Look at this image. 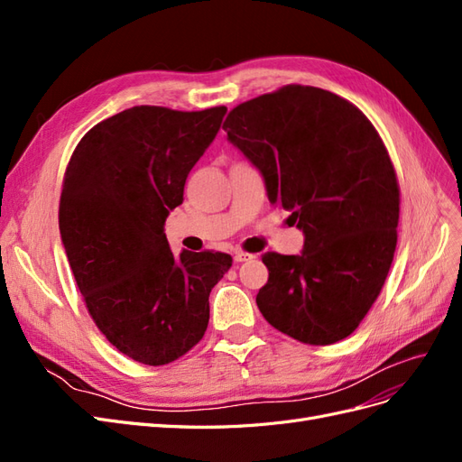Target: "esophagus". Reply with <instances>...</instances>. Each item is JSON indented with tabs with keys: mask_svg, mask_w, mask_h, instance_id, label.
Returning a JSON list of instances; mask_svg holds the SVG:
<instances>
[{
	"mask_svg": "<svg viewBox=\"0 0 462 462\" xmlns=\"http://www.w3.org/2000/svg\"><path fill=\"white\" fill-rule=\"evenodd\" d=\"M254 254H246V253H235V262H246V260H253Z\"/></svg>",
	"mask_w": 462,
	"mask_h": 462,
	"instance_id": "34e87169",
	"label": "esophagus"
}]
</instances>
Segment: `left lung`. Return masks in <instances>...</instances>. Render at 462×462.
<instances>
[{
  "instance_id": "1",
  "label": "left lung",
  "mask_w": 462,
  "mask_h": 462,
  "mask_svg": "<svg viewBox=\"0 0 462 462\" xmlns=\"http://www.w3.org/2000/svg\"><path fill=\"white\" fill-rule=\"evenodd\" d=\"M223 129L262 173L272 204L304 233L302 253H265L262 316L289 337L331 345L351 335L393 262L399 185L380 134L345 97L289 85L239 104Z\"/></svg>"
}]
</instances>
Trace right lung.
Wrapping results in <instances>:
<instances>
[{"mask_svg": "<svg viewBox=\"0 0 462 462\" xmlns=\"http://www.w3.org/2000/svg\"><path fill=\"white\" fill-rule=\"evenodd\" d=\"M226 111L134 106L92 127L67 165L69 265L97 329L141 365H170L204 337L209 292L233 263L212 250L175 256L163 233Z\"/></svg>", "mask_w": 462, "mask_h": 462, "instance_id": "obj_1", "label": "right lung"}]
</instances>
